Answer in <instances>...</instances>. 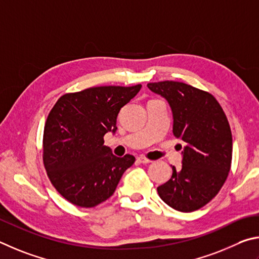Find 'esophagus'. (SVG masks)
<instances>
[{"label":"esophagus","instance_id":"esophagus-1","mask_svg":"<svg viewBox=\"0 0 259 259\" xmlns=\"http://www.w3.org/2000/svg\"><path fill=\"white\" fill-rule=\"evenodd\" d=\"M137 160L140 162V164H149V162H151L150 159H148V158L143 157V156H140L137 158Z\"/></svg>","mask_w":259,"mask_h":259}]
</instances>
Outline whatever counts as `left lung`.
Here are the masks:
<instances>
[{
  "label": "left lung",
  "mask_w": 259,
  "mask_h": 259,
  "mask_svg": "<svg viewBox=\"0 0 259 259\" xmlns=\"http://www.w3.org/2000/svg\"><path fill=\"white\" fill-rule=\"evenodd\" d=\"M152 92L168 101L173 133L184 142L182 168L157 188L169 207L190 212L207 205L223 187L232 162V133L214 95L181 81L149 83ZM182 148V147H180Z\"/></svg>",
  "instance_id": "obj_1"
}]
</instances>
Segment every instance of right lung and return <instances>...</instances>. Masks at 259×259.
Returning a JSON list of instances; mask_svg holds the SVG:
<instances>
[{
    "mask_svg": "<svg viewBox=\"0 0 259 259\" xmlns=\"http://www.w3.org/2000/svg\"><path fill=\"white\" fill-rule=\"evenodd\" d=\"M134 86H97L66 93L50 111L43 134V164L54 189L72 205L91 208L106 201L132 155L116 157L103 137L117 130V116L141 90Z\"/></svg>",
    "mask_w": 259,
    "mask_h": 259,
    "instance_id": "1",
    "label": "right lung"
}]
</instances>
